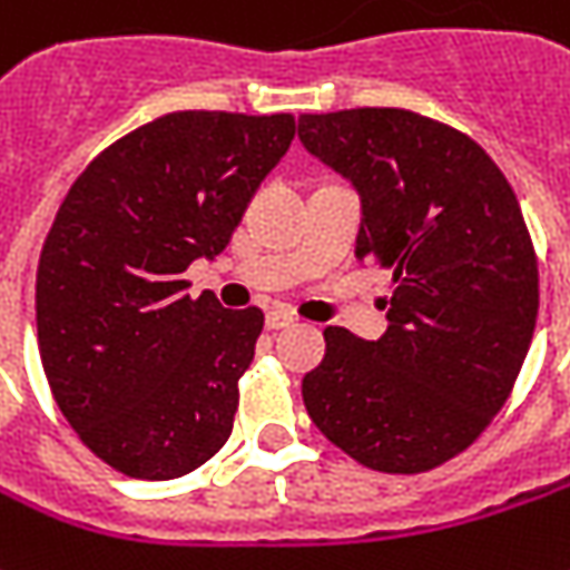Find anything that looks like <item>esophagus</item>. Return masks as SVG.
<instances>
[{
    "instance_id": "obj_1",
    "label": "esophagus",
    "mask_w": 570,
    "mask_h": 570,
    "mask_svg": "<svg viewBox=\"0 0 570 570\" xmlns=\"http://www.w3.org/2000/svg\"><path fill=\"white\" fill-rule=\"evenodd\" d=\"M293 321H296L293 312H286V308H274V312L265 315V327H268V331H281V327H289Z\"/></svg>"
}]
</instances>
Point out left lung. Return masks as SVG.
Wrapping results in <instances>:
<instances>
[{"label": "left lung", "instance_id": "8db88e82", "mask_svg": "<svg viewBox=\"0 0 570 570\" xmlns=\"http://www.w3.org/2000/svg\"><path fill=\"white\" fill-rule=\"evenodd\" d=\"M299 139L358 193L355 258L396 284L381 340L324 331L305 412L365 468H436L493 421L530 350L540 284L521 205L474 139L405 108L302 115Z\"/></svg>", "mask_w": 570, "mask_h": 570}]
</instances>
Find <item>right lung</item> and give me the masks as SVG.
Here are the masks:
<instances>
[{
  "instance_id": "obj_1",
  "label": "right lung",
  "mask_w": 570,
  "mask_h": 570,
  "mask_svg": "<svg viewBox=\"0 0 570 570\" xmlns=\"http://www.w3.org/2000/svg\"><path fill=\"white\" fill-rule=\"evenodd\" d=\"M293 137V115L174 111L96 155L58 208L37 268L42 371L127 478H184L234 431L265 315L189 299L184 271L224 253Z\"/></svg>"
}]
</instances>
